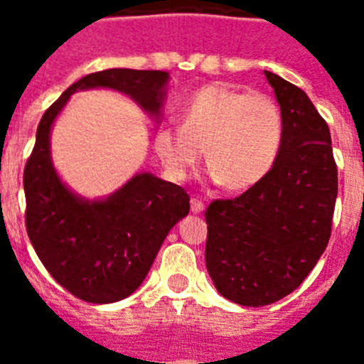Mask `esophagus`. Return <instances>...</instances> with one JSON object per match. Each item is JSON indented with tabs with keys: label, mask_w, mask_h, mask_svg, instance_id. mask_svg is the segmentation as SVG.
Segmentation results:
<instances>
[{
	"label": "esophagus",
	"mask_w": 364,
	"mask_h": 364,
	"mask_svg": "<svg viewBox=\"0 0 364 364\" xmlns=\"http://www.w3.org/2000/svg\"><path fill=\"white\" fill-rule=\"evenodd\" d=\"M191 211L193 213H202V211H204V202H202V198L198 197L191 198Z\"/></svg>",
	"instance_id": "obj_1"
}]
</instances>
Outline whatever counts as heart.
I'll return each instance as SVG.
<instances>
[{
    "instance_id": "heart-1",
    "label": "heart",
    "mask_w": 364,
    "mask_h": 364,
    "mask_svg": "<svg viewBox=\"0 0 364 364\" xmlns=\"http://www.w3.org/2000/svg\"><path fill=\"white\" fill-rule=\"evenodd\" d=\"M178 118L180 127L162 125L153 140L173 178L184 180L205 151L218 184L244 191L260 184L279 162L284 117L269 96L211 83L189 96Z\"/></svg>"
}]
</instances>
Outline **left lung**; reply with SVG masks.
Segmentation results:
<instances>
[{"mask_svg": "<svg viewBox=\"0 0 364 364\" xmlns=\"http://www.w3.org/2000/svg\"><path fill=\"white\" fill-rule=\"evenodd\" d=\"M284 117L273 171L205 210V268L222 297L266 306L299 288L332 235L337 166L332 138L306 92L264 70Z\"/></svg>", "mask_w": 364, "mask_h": 364, "instance_id": "8db88e82", "label": "left lung"}]
</instances>
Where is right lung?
I'll list each match as a JSON object with an SVG mask.
<instances>
[{"label": "right lung", "instance_id": "obj_1", "mask_svg": "<svg viewBox=\"0 0 364 364\" xmlns=\"http://www.w3.org/2000/svg\"><path fill=\"white\" fill-rule=\"evenodd\" d=\"M169 73L107 69L83 76L41 117L23 171L25 226L38 257L74 297L107 304L129 297L149 273L164 239L189 213L184 188L138 173L102 200H87L63 184L50 160V129L70 95L107 87L133 98L160 120Z\"/></svg>", "mask_w": 364, "mask_h": 364}]
</instances>
